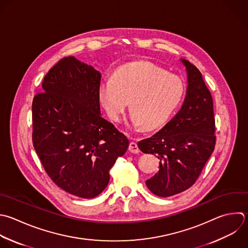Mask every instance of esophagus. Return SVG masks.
<instances>
[{
  "label": "esophagus",
  "instance_id": "1",
  "mask_svg": "<svg viewBox=\"0 0 248 248\" xmlns=\"http://www.w3.org/2000/svg\"><path fill=\"white\" fill-rule=\"evenodd\" d=\"M129 150H130V152L135 153V154H138V153L140 152V148H139L138 144H137L136 142H134V141H132V142L130 143V145H129Z\"/></svg>",
  "mask_w": 248,
  "mask_h": 248
}]
</instances>
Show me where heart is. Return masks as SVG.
<instances>
[{"mask_svg": "<svg viewBox=\"0 0 248 248\" xmlns=\"http://www.w3.org/2000/svg\"><path fill=\"white\" fill-rule=\"evenodd\" d=\"M184 92L182 81L161 68L137 62L118 69L102 79L99 100L113 120H120L131 101L130 124L155 130L163 126L179 106Z\"/></svg>", "mask_w": 248, "mask_h": 248, "instance_id": "obj_1", "label": "heart"}]
</instances>
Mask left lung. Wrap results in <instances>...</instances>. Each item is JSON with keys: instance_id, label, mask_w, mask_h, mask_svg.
<instances>
[{"instance_id": "left-lung-1", "label": "left lung", "mask_w": 248, "mask_h": 248, "mask_svg": "<svg viewBox=\"0 0 248 248\" xmlns=\"http://www.w3.org/2000/svg\"><path fill=\"white\" fill-rule=\"evenodd\" d=\"M187 75V89L180 110L159 132L139 141V148L160 160L159 171L145 181L159 197L187 190L199 177L215 145L213 103L200 71L180 59Z\"/></svg>"}]
</instances>
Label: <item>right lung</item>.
<instances>
[{"mask_svg":"<svg viewBox=\"0 0 248 248\" xmlns=\"http://www.w3.org/2000/svg\"><path fill=\"white\" fill-rule=\"evenodd\" d=\"M101 73L70 56L45 77L33 101V143L54 183L92 199L109 181V170L128 147L127 137L101 113Z\"/></svg>","mask_w":248,"mask_h":248,"instance_id":"add662e5","label":"right lung"}]
</instances>
